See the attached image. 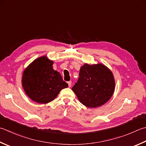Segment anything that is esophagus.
<instances>
[{
	"label": "esophagus",
	"instance_id": "esophagus-1",
	"mask_svg": "<svg viewBox=\"0 0 146 146\" xmlns=\"http://www.w3.org/2000/svg\"><path fill=\"white\" fill-rule=\"evenodd\" d=\"M68 87H71V81L68 82Z\"/></svg>",
	"mask_w": 146,
	"mask_h": 146
}]
</instances>
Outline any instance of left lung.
<instances>
[{
    "label": "left lung",
    "mask_w": 146,
    "mask_h": 146,
    "mask_svg": "<svg viewBox=\"0 0 146 146\" xmlns=\"http://www.w3.org/2000/svg\"><path fill=\"white\" fill-rule=\"evenodd\" d=\"M115 81L111 71L102 64H85L72 90L80 102L88 108L101 106L113 96Z\"/></svg>",
    "instance_id": "left-lung-1"
}]
</instances>
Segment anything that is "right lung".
<instances>
[{"label": "right lung", "mask_w": 146, "mask_h": 146, "mask_svg": "<svg viewBox=\"0 0 146 146\" xmlns=\"http://www.w3.org/2000/svg\"><path fill=\"white\" fill-rule=\"evenodd\" d=\"M52 64V61L42 56L34 60L24 70L23 87L33 101L47 104L52 101L62 89L68 87L59 73L54 70Z\"/></svg>", "instance_id": "right-lung-1"}]
</instances>
